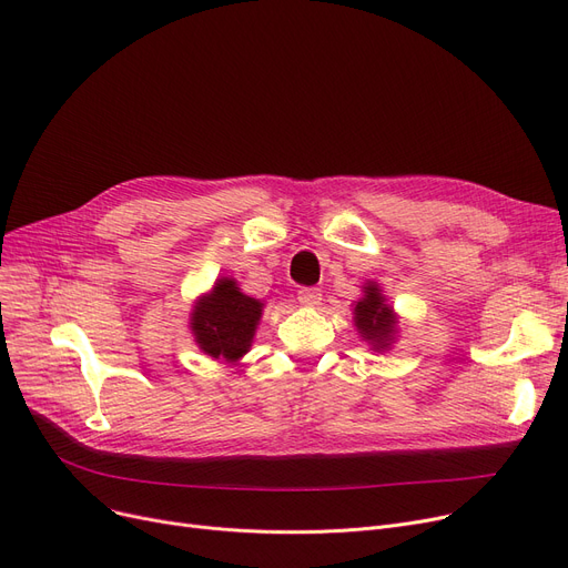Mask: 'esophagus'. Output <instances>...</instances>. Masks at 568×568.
I'll list each match as a JSON object with an SVG mask.
<instances>
[{"mask_svg": "<svg viewBox=\"0 0 568 568\" xmlns=\"http://www.w3.org/2000/svg\"><path fill=\"white\" fill-rule=\"evenodd\" d=\"M296 300H300V304L306 306V308H315V306L322 304V294H320L317 287H302Z\"/></svg>", "mask_w": 568, "mask_h": 568, "instance_id": "1", "label": "esophagus"}]
</instances>
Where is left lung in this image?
<instances>
[{
    "label": "left lung",
    "instance_id": "1",
    "mask_svg": "<svg viewBox=\"0 0 568 568\" xmlns=\"http://www.w3.org/2000/svg\"><path fill=\"white\" fill-rule=\"evenodd\" d=\"M362 296L352 306L356 334L368 343L373 352L392 349L398 341V315L386 300L377 281H366L362 285Z\"/></svg>",
    "mask_w": 568,
    "mask_h": 568
}]
</instances>
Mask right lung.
Returning a JSON list of instances; mask_svg holds the SVG:
<instances>
[{
    "label": "right lung",
    "mask_w": 568,
    "mask_h": 568,
    "mask_svg": "<svg viewBox=\"0 0 568 568\" xmlns=\"http://www.w3.org/2000/svg\"><path fill=\"white\" fill-rule=\"evenodd\" d=\"M262 311L264 302L242 292L234 278H216L191 311L189 326L195 345L214 362L236 364L253 345Z\"/></svg>",
    "instance_id": "1"
}]
</instances>
